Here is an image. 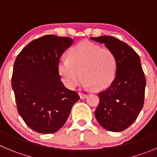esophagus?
Segmentation results:
<instances>
[{"label": "esophagus", "mask_w": 157, "mask_h": 157, "mask_svg": "<svg viewBox=\"0 0 157 157\" xmlns=\"http://www.w3.org/2000/svg\"><path fill=\"white\" fill-rule=\"evenodd\" d=\"M79 95H80V98H81V99L86 98H87V94H86L81 93V92H80V93H79Z\"/></svg>", "instance_id": "34e87169"}]
</instances>
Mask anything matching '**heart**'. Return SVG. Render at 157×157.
<instances>
[{
  "instance_id": "b5f03b06",
  "label": "heart",
  "mask_w": 157,
  "mask_h": 157,
  "mask_svg": "<svg viewBox=\"0 0 157 157\" xmlns=\"http://www.w3.org/2000/svg\"><path fill=\"white\" fill-rule=\"evenodd\" d=\"M58 70L63 81L70 88L78 84L82 75L86 87L94 86L97 90H103L115 79L117 59L111 49L82 42L69 50L68 58L59 59Z\"/></svg>"
}]
</instances>
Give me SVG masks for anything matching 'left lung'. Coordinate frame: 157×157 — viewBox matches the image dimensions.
I'll return each instance as SVG.
<instances>
[{
  "label": "left lung",
  "mask_w": 157,
  "mask_h": 157,
  "mask_svg": "<svg viewBox=\"0 0 157 157\" xmlns=\"http://www.w3.org/2000/svg\"><path fill=\"white\" fill-rule=\"evenodd\" d=\"M105 44L115 53L117 72L112 84L99 92L94 115L101 125L111 132H121L134 122L144 104L146 77L140 58L128 44L113 36L90 37Z\"/></svg>",
  "instance_id": "1"
}]
</instances>
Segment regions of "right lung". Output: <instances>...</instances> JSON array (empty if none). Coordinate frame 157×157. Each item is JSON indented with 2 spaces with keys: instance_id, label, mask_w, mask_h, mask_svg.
Segmentation results:
<instances>
[{
  "instance_id": "right-lung-1",
  "label": "right lung",
  "mask_w": 157,
  "mask_h": 157,
  "mask_svg": "<svg viewBox=\"0 0 157 157\" xmlns=\"http://www.w3.org/2000/svg\"><path fill=\"white\" fill-rule=\"evenodd\" d=\"M72 42L70 38L46 35L29 42L14 61L11 87L17 112L36 132L58 131L80 99L63 85L58 70L59 58Z\"/></svg>"
}]
</instances>
